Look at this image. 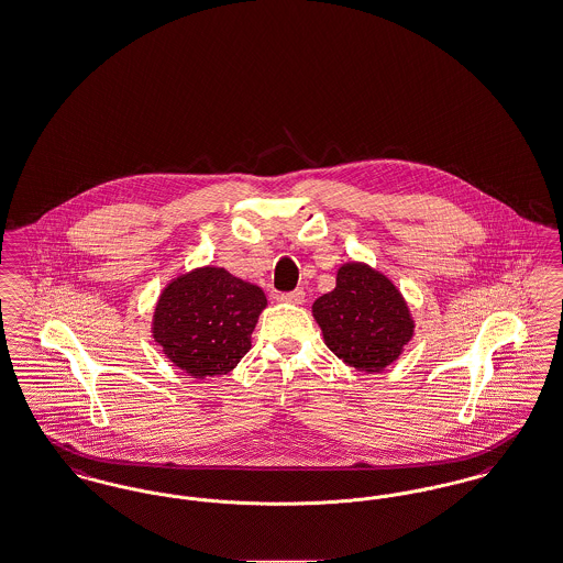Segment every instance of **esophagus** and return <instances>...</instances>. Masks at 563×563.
Listing matches in <instances>:
<instances>
[{"mask_svg":"<svg viewBox=\"0 0 563 563\" xmlns=\"http://www.w3.org/2000/svg\"><path fill=\"white\" fill-rule=\"evenodd\" d=\"M303 289H294V291H287V294H280V301H287V303H301L303 301Z\"/></svg>","mask_w":563,"mask_h":563,"instance_id":"1","label":"esophagus"}]
</instances>
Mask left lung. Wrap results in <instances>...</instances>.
I'll return each instance as SVG.
<instances>
[{"label": "left lung", "mask_w": 563, "mask_h": 563, "mask_svg": "<svg viewBox=\"0 0 563 563\" xmlns=\"http://www.w3.org/2000/svg\"><path fill=\"white\" fill-rule=\"evenodd\" d=\"M312 312L329 350L361 372L390 365L413 333L397 287L363 264L342 266L335 289L321 295Z\"/></svg>", "instance_id": "8db88e82"}]
</instances>
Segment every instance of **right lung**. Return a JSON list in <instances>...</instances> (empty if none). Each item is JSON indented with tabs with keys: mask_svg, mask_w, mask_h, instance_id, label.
<instances>
[{
	"mask_svg": "<svg viewBox=\"0 0 563 563\" xmlns=\"http://www.w3.org/2000/svg\"><path fill=\"white\" fill-rule=\"evenodd\" d=\"M266 295L223 268L175 278L161 295L154 338L162 352L196 377L232 372L251 349Z\"/></svg>",
	"mask_w": 563,
	"mask_h": 563,
	"instance_id": "1",
	"label": "right lung"
}]
</instances>
